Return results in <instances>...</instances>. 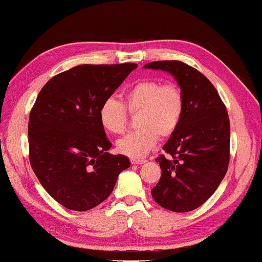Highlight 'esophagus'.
Listing matches in <instances>:
<instances>
[{"label": "esophagus", "mask_w": 262, "mask_h": 262, "mask_svg": "<svg viewBox=\"0 0 262 262\" xmlns=\"http://www.w3.org/2000/svg\"><path fill=\"white\" fill-rule=\"evenodd\" d=\"M130 161H132L133 165H141V164H144L146 160L145 159H136V158H134V159H130Z\"/></svg>", "instance_id": "obj_1"}]
</instances>
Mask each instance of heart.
Instances as JSON below:
<instances>
[{
    "label": "heart",
    "instance_id": "1",
    "mask_svg": "<svg viewBox=\"0 0 262 262\" xmlns=\"http://www.w3.org/2000/svg\"><path fill=\"white\" fill-rule=\"evenodd\" d=\"M123 104L108 97L99 106L98 117L103 128L112 134H122L128 115L139 112V129L118 141L121 154L142 158L154 149L159 137L167 139L180 126L184 113V96L175 83L163 84L158 80L145 79L132 84L122 96ZM127 110L126 111L125 108Z\"/></svg>",
    "mask_w": 262,
    "mask_h": 262
}]
</instances>
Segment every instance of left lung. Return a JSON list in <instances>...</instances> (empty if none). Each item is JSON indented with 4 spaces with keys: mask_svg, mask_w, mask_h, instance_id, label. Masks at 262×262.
<instances>
[{
    "mask_svg": "<svg viewBox=\"0 0 262 262\" xmlns=\"http://www.w3.org/2000/svg\"><path fill=\"white\" fill-rule=\"evenodd\" d=\"M146 69L174 75L184 96V113L160 155L161 177L151 190L155 202L172 212L203 205L220 185L230 158V122L226 105L205 75L180 60H157Z\"/></svg>",
    "mask_w": 262,
    "mask_h": 262,
    "instance_id": "8db88e82",
    "label": "left lung"
}]
</instances>
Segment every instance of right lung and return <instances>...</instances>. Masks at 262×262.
<instances>
[{"instance_id": "add662e5", "label": "right lung", "mask_w": 262, "mask_h": 262, "mask_svg": "<svg viewBox=\"0 0 262 262\" xmlns=\"http://www.w3.org/2000/svg\"><path fill=\"white\" fill-rule=\"evenodd\" d=\"M137 65L83 64L55 75L33 105L28 120L30 163L42 187L60 205L88 211L110 196L130 166L111 155L101 125V104Z\"/></svg>"}]
</instances>
